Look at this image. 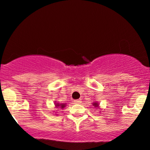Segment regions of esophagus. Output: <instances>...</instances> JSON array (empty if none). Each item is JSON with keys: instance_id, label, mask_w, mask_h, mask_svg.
Here are the masks:
<instances>
[{"instance_id": "34e87169", "label": "esophagus", "mask_w": 150, "mask_h": 150, "mask_svg": "<svg viewBox=\"0 0 150 150\" xmlns=\"http://www.w3.org/2000/svg\"><path fill=\"white\" fill-rule=\"evenodd\" d=\"M74 102H75V103H80L81 100H80V99H78V100H74Z\"/></svg>"}]
</instances>
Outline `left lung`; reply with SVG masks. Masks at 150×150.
I'll list each match as a JSON object with an SVG mask.
<instances>
[{"label": "left lung", "mask_w": 150, "mask_h": 150, "mask_svg": "<svg viewBox=\"0 0 150 150\" xmlns=\"http://www.w3.org/2000/svg\"><path fill=\"white\" fill-rule=\"evenodd\" d=\"M98 103H94V104H93V106H94V107H95V108H96V107H98Z\"/></svg>", "instance_id": "8db88e82"}]
</instances>
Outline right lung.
<instances>
[{
    "mask_svg": "<svg viewBox=\"0 0 150 150\" xmlns=\"http://www.w3.org/2000/svg\"><path fill=\"white\" fill-rule=\"evenodd\" d=\"M59 106H60L61 108H64L65 107V105L64 104H59V103H57V105H56V107L57 108L59 107Z\"/></svg>",
    "mask_w": 150,
    "mask_h": 150,
    "instance_id": "1",
    "label": "right lung"
}]
</instances>
